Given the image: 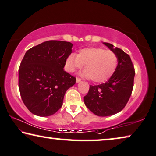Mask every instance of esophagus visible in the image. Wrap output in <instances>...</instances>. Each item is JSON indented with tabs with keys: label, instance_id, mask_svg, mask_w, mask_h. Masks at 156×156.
I'll return each mask as SVG.
<instances>
[{
	"label": "esophagus",
	"instance_id": "obj_1",
	"mask_svg": "<svg viewBox=\"0 0 156 156\" xmlns=\"http://www.w3.org/2000/svg\"><path fill=\"white\" fill-rule=\"evenodd\" d=\"M81 81V79L79 78H76V83H79Z\"/></svg>",
	"mask_w": 156,
	"mask_h": 156
}]
</instances>
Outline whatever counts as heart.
Instances as JSON below:
<instances>
[{
  "instance_id": "heart-1",
  "label": "heart",
  "mask_w": 156,
  "mask_h": 156,
  "mask_svg": "<svg viewBox=\"0 0 156 156\" xmlns=\"http://www.w3.org/2000/svg\"><path fill=\"white\" fill-rule=\"evenodd\" d=\"M118 56L115 52L100 47H90L80 49L77 56L72 54L67 57L65 69L74 72L85 66L83 76L91 78L95 83L106 82L117 69Z\"/></svg>"
}]
</instances>
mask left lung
Returning <instances> with one entry per match:
<instances>
[{"label":"left lung","instance_id":"left-lung-1","mask_svg":"<svg viewBox=\"0 0 156 156\" xmlns=\"http://www.w3.org/2000/svg\"><path fill=\"white\" fill-rule=\"evenodd\" d=\"M103 44L117 55V69L107 82L90 86L84 102L95 115L107 117L119 112L126 106L132 93L135 71L129 54L111 44Z\"/></svg>","mask_w":156,"mask_h":156}]
</instances>
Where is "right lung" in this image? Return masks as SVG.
<instances>
[{
  "label": "right lung",
  "mask_w": 156,
  "mask_h": 156,
  "mask_svg": "<svg viewBox=\"0 0 156 156\" xmlns=\"http://www.w3.org/2000/svg\"><path fill=\"white\" fill-rule=\"evenodd\" d=\"M73 44L50 40L27 50L19 69V90L24 104L32 114L48 117L63 105L66 92L76 78L63 70Z\"/></svg>",
  "instance_id": "add662e5"
}]
</instances>
